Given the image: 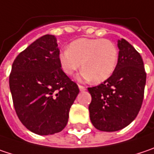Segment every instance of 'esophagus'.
<instances>
[{"mask_svg":"<svg viewBox=\"0 0 154 154\" xmlns=\"http://www.w3.org/2000/svg\"><path fill=\"white\" fill-rule=\"evenodd\" d=\"M78 88H79V90H80L81 91H85V90H86V87H85V86L78 85Z\"/></svg>","mask_w":154,"mask_h":154,"instance_id":"obj_1","label":"esophagus"}]
</instances>
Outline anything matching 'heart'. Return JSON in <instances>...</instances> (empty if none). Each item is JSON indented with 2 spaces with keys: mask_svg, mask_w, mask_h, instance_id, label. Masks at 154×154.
Returning <instances> with one entry per match:
<instances>
[{
  "mask_svg": "<svg viewBox=\"0 0 154 154\" xmlns=\"http://www.w3.org/2000/svg\"><path fill=\"white\" fill-rule=\"evenodd\" d=\"M119 60V50L109 39L79 38L69 43L68 50L58 55L60 67L68 75H73L82 63V76L95 84L105 81L112 75Z\"/></svg>",
  "mask_w": 154,
  "mask_h": 154,
  "instance_id": "obj_1",
  "label": "heart"
}]
</instances>
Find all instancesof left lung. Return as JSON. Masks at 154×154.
Segmentation results:
<instances>
[{"instance_id":"obj_1","label":"left lung","mask_w":154,"mask_h":154,"mask_svg":"<svg viewBox=\"0 0 154 154\" xmlns=\"http://www.w3.org/2000/svg\"><path fill=\"white\" fill-rule=\"evenodd\" d=\"M119 60L112 75L88 88L91 95L90 119L94 127L116 131L130 125L140 112L146 80L140 54L127 41H118Z\"/></svg>"}]
</instances>
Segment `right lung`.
Masks as SVG:
<instances>
[{
    "label": "right lung",
    "mask_w": 154,
    "mask_h": 154,
    "mask_svg": "<svg viewBox=\"0 0 154 154\" xmlns=\"http://www.w3.org/2000/svg\"><path fill=\"white\" fill-rule=\"evenodd\" d=\"M57 38L45 35L14 59L9 88L20 121L32 132L50 135L67 125L79 89L60 67Z\"/></svg>",
    "instance_id": "right-lung-1"
}]
</instances>
